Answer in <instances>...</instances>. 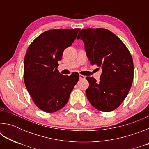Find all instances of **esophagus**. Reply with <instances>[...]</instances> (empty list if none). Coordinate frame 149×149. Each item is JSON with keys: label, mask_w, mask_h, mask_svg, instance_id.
<instances>
[{"label": "esophagus", "mask_w": 149, "mask_h": 149, "mask_svg": "<svg viewBox=\"0 0 149 149\" xmlns=\"http://www.w3.org/2000/svg\"><path fill=\"white\" fill-rule=\"evenodd\" d=\"M79 79H85V75H84L80 74L79 75Z\"/></svg>", "instance_id": "esophagus-1"}]
</instances>
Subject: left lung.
Listing matches in <instances>:
<instances>
[{"instance_id": "1", "label": "left lung", "mask_w": 149, "mask_h": 149, "mask_svg": "<svg viewBox=\"0 0 149 149\" xmlns=\"http://www.w3.org/2000/svg\"><path fill=\"white\" fill-rule=\"evenodd\" d=\"M85 43L91 65L101 68L99 81L86 77L87 99L96 109L111 112L124 100L133 80V62L129 50L114 33L104 28L81 29L77 39Z\"/></svg>"}]
</instances>
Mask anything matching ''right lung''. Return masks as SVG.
I'll return each mask as SVG.
<instances>
[{
    "instance_id": "add662e5",
    "label": "right lung",
    "mask_w": 149,
    "mask_h": 149,
    "mask_svg": "<svg viewBox=\"0 0 149 149\" xmlns=\"http://www.w3.org/2000/svg\"><path fill=\"white\" fill-rule=\"evenodd\" d=\"M79 30L46 31L39 35L27 50L24 58V83L33 101L43 112H54L64 107L79 80L78 73L62 75L57 68L63 52L72 45Z\"/></svg>"
}]
</instances>
